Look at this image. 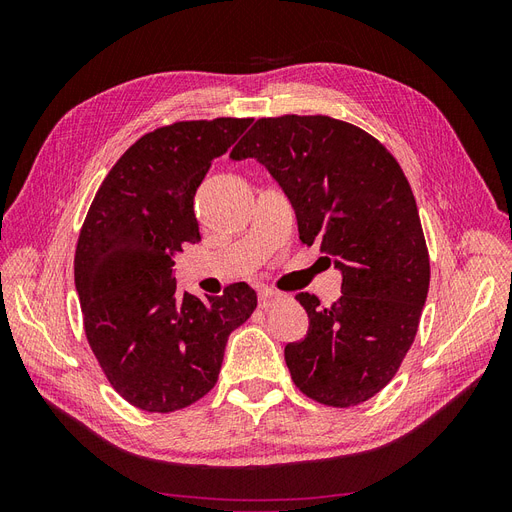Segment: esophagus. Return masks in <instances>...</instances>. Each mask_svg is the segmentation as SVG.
Segmentation results:
<instances>
[{"mask_svg":"<svg viewBox=\"0 0 512 512\" xmlns=\"http://www.w3.org/2000/svg\"><path fill=\"white\" fill-rule=\"evenodd\" d=\"M277 297H280V292H275L273 288L262 286V288L258 290V303H260V307H262V309L271 307V303H273Z\"/></svg>","mask_w":512,"mask_h":512,"instance_id":"obj_1","label":"esophagus"}]
</instances>
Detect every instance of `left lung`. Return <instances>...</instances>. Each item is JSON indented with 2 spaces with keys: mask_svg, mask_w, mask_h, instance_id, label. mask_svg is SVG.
<instances>
[{
  "mask_svg": "<svg viewBox=\"0 0 512 512\" xmlns=\"http://www.w3.org/2000/svg\"><path fill=\"white\" fill-rule=\"evenodd\" d=\"M280 183L299 239L342 273L322 307L299 292L307 335L284 348L294 384L324 406H359L393 380L429 290V254L410 183L374 136L327 115L258 119L232 149Z\"/></svg>",
  "mask_w": 512,
  "mask_h": 512,
  "instance_id": "left-lung-1",
  "label": "left lung"
}]
</instances>
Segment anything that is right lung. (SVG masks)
Here are the masks:
<instances>
[{
  "mask_svg": "<svg viewBox=\"0 0 512 512\" xmlns=\"http://www.w3.org/2000/svg\"><path fill=\"white\" fill-rule=\"evenodd\" d=\"M252 119L179 121L123 153L89 207L74 256L87 342L113 389L147 412H175L218 382L228 335L256 292H179L175 254L198 243L194 194Z\"/></svg>",
  "mask_w": 512,
  "mask_h": 512,
  "instance_id": "add662e5",
  "label": "right lung"
}]
</instances>
